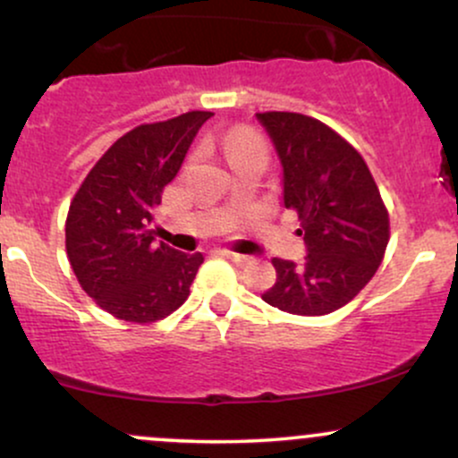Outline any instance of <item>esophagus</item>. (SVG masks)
<instances>
[{
  "label": "esophagus",
  "mask_w": 458,
  "mask_h": 458,
  "mask_svg": "<svg viewBox=\"0 0 458 458\" xmlns=\"http://www.w3.org/2000/svg\"><path fill=\"white\" fill-rule=\"evenodd\" d=\"M222 256H225L228 260L236 262V265H245V262H250V256L236 254V251H230V250H222Z\"/></svg>",
  "instance_id": "1"
}]
</instances>
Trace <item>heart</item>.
Returning <instances> with one entry per match:
<instances>
[{
	"mask_svg": "<svg viewBox=\"0 0 458 458\" xmlns=\"http://www.w3.org/2000/svg\"><path fill=\"white\" fill-rule=\"evenodd\" d=\"M222 146L228 155V161L233 163L243 157H265L267 159V146L256 131L251 129H236L225 133L222 138Z\"/></svg>",
	"mask_w": 458,
	"mask_h": 458,
	"instance_id": "heart-1",
	"label": "heart"
}]
</instances>
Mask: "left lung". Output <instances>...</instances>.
<instances>
[{"label": "left lung", "mask_w": 458, "mask_h": 458, "mask_svg": "<svg viewBox=\"0 0 458 458\" xmlns=\"http://www.w3.org/2000/svg\"><path fill=\"white\" fill-rule=\"evenodd\" d=\"M282 163L284 207L299 215L308 256L273 259L277 280L262 299L299 317L346 306L379 269L390 217L366 161L317 118L293 112L256 114Z\"/></svg>", "instance_id": "left-lung-1"}]
</instances>
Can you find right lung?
<instances>
[{
	"instance_id": "right-lung-1",
	"label": "right lung",
	"mask_w": 458,
	"mask_h": 458,
	"mask_svg": "<svg viewBox=\"0 0 458 458\" xmlns=\"http://www.w3.org/2000/svg\"><path fill=\"white\" fill-rule=\"evenodd\" d=\"M211 112L140 124L115 140L77 189L66 254L79 284L105 312L129 323L170 317L189 297L204 256L157 243L150 222Z\"/></svg>"
}]
</instances>
